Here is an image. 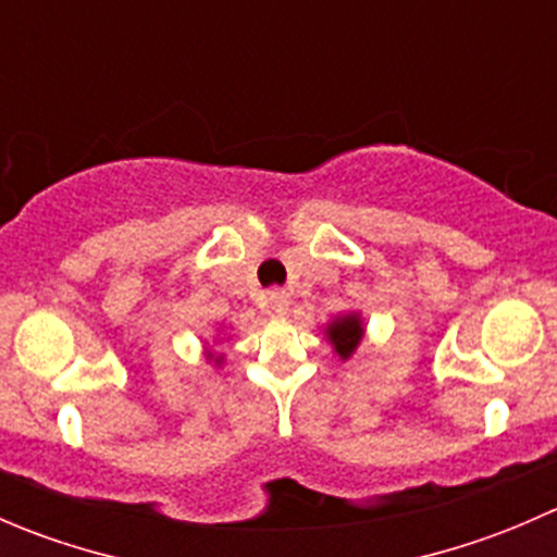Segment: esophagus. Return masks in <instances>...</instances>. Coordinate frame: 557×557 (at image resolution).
<instances>
[{
    "instance_id": "obj_1",
    "label": "esophagus",
    "mask_w": 557,
    "mask_h": 557,
    "mask_svg": "<svg viewBox=\"0 0 557 557\" xmlns=\"http://www.w3.org/2000/svg\"><path fill=\"white\" fill-rule=\"evenodd\" d=\"M269 307H272V312L277 314V318H283L290 307V296L285 294V290H272V296H269Z\"/></svg>"
}]
</instances>
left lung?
<instances>
[{"label": "left lung", "instance_id": "8db88e82", "mask_svg": "<svg viewBox=\"0 0 557 557\" xmlns=\"http://www.w3.org/2000/svg\"><path fill=\"white\" fill-rule=\"evenodd\" d=\"M323 331H325V339L331 342L334 352L339 356V361H350L352 352H356L358 345L363 342L367 325H363L361 312H347V314H336Z\"/></svg>", "mask_w": 557, "mask_h": 557}]
</instances>
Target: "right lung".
Instances as JSON below:
<instances>
[{
    "mask_svg": "<svg viewBox=\"0 0 557 557\" xmlns=\"http://www.w3.org/2000/svg\"><path fill=\"white\" fill-rule=\"evenodd\" d=\"M205 356H207V361H212V363H215V367H221V363H223L221 352H212L210 347H207V350H205Z\"/></svg>",
    "mask_w": 557,
    "mask_h": 557,
    "instance_id": "right-lung-1",
    "label": "right lung"
}]
</instances>
